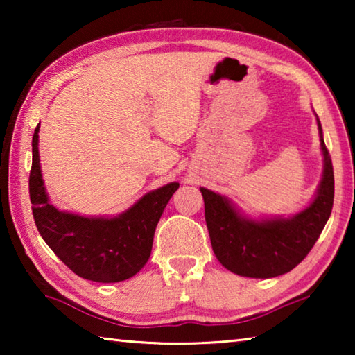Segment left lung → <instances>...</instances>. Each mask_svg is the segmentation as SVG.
I'll return each instance as SVG.
<instances>
[{"mask_svg": "<svg viewBox=\"0 0 355 355\" xmlns=\"http://www.w3.org/2000/svg\"><path fill=\"white\" fill-rule=\"evenodd\" d=\"M324 175L311 205L291 219L254 222L241 218L225 197L200 188L213 252L228 271L271 279L290 272L309 255L334 207V167L322 139Z\"/></svg>", "mask_w": 355, "mask_h": 355, "instance_id": "left-lung-1", "label": "left lung"}]
</instances>
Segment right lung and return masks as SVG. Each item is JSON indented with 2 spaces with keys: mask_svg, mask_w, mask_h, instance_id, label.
<instances>
[{
  "mask_svg": "<svg viewBox=\"0 0 355 355\" xmlns=\"http://www.w3.org/2000/svg\"><path fill=\"white\" fill-rule=\"evenodd\" d=\"M39 125L33 136L29 199L35 227L59 260L83 279L114 284L133 277L152 252L155 228L178 183L148 192L127 213L112 219L83 218L50 205L39 163Z\"/></svg>",
  "mask_w": 355,
  "mask_h": 355,
  "instance_id": "1",
  "label": "right lung"
}]
</instances>
